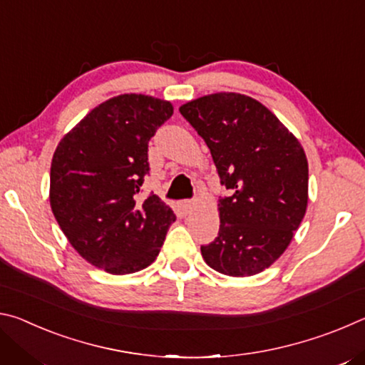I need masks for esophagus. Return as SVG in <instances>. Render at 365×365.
<instances>
[{
  "mask_svg": "<svg viewBox=\"0 0 365 365\" xmlns=\"http://www.w3.org/2000/svg\"><path fill=\"white\" fill-rule=\"evenodd\" d=\"M178 207L182 209L183 214H190L195 209V201H190V200L180 201V202H178Z\"/></svg>",
  "mask_w": 365,
  "mask_h": 365,
  "instance_id": "esophagus-1",
  "label": "esophagus"
}]
</instances>
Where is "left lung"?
<instances>
[{"mask_svg":"<svg viewBox=\"0 0 365 365\" xmlns=\"http://www.w3.org/2000/svg\"><path fill=\"white\" fill-rule=\"evenodd\" d=\"M211 150L220 183L219 235L201 246L214 270L250 277L279 259L307 207L309 169L298 138L252 98L214 93L180 106Z\"/></svg>","mask_w":365,"mask_h":365,"instance_id":"1","label":"left lung"}]
</instances>
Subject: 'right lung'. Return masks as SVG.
<instances>
[{
	"label": "right lung",
	"mask_w": 365,
	"mask_h": 365,
	"mask_svg": "<svg viewBox=\"0 0 365 365\" xmlns=\"http://www.w3.org/2000/svg\"><path fill=\"white\" fill-rule=\"evenodd\" d=\"M172 114V104L159 98L114 96L91 109L53 154L54 217L73 250L108 274L148 267L175 222L156 195L135 197L150 172L148 141Z\"/></svg>",
	"instance_id": "right-lung-1"
}]
</instances>
